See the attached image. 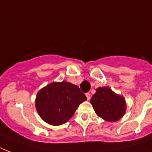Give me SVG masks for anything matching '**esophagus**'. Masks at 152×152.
Instances as JSON below:
<instances>
[{
    "label": "esophagus",
    "mask_w": 152,
    "mask_h": 152,
    "mask_svg": "<svg viewBox=\"0 0 152 152\" xmlns=\"http://www.w3.org/2000/svg\"><path fill=\"white\" fill-rule=\"evenodd\" d=\"M86 97H87L88 100H90V99H91V94H90V93H86Z\"/></svg>",
    "instance_id": "34e87169"
}]
</instances>
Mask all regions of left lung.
Returning a JSON list of instances; mask_svg holds the SVG:
<instances>
[{"mask_svg": "<svg viewBox=\"0 0 152 152\" xmlns=\"http://www.w3.org/2000/svg\"><path fill=\"white\" fill-rule=\"evenodd\" d=\"M90 102L96 114L110 122L121 119L126 111L125 98L116 94L108 87L98 88Z\"/></svg>", "mask_w": 152, "mask_h": 152, "instance_id": "left-lung-1", "label": "left lung"}]
</instances>
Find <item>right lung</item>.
<instances>
[{"mask_svg": "<svg viewBox=\"0 0 152 152\" xmlns=\"http://www.w3.org/2000/svg\"><path fill=\"white\" fill-rule=\"evenodd\" d=\"M85 100L78 86L67 81L53 82L38 92L35 107L45 122L57 126L66 123Z\"/></svg>", "mask_w": 152, "mask_h": 152, "instance_id": "1", "label": "right lung"}]
</instances>
